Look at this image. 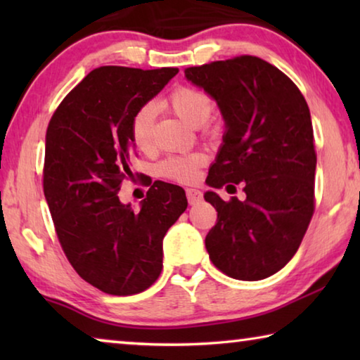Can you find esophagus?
<instances>
[{"label": "esophagus", "instance_id": "esophagus-1", "mask_svg": "<svg viewBox=\"0 0 360 360\" xmlns=\"http://www.w3.org/2000/svg\"><path fill=\"white\" fill-rule=\"evenodd\" d=\"M186 195H187L188 205H197L198 202H202V198H203V193L197 191V188H187Z\"/></svg>", "mask_w": 360, "mask_h": 360}]
</instances>
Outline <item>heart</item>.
Returning a JSON list of instances; mask_svg holds the SVG:
<instances>
[{
  "label": "heart",
  "instance_id": "heart-1",
  "mask_svg": "<svg viewBox=\"0 0 360 360\" xmlns=\"http://www.w3.org/2000/svg\"><path fill=\"white\" fill-rule=\"evenodd\" d=\"M167 106L186 122L187 125L203 127L210 120L214 103L211 96L205 92L187 85L174 89L167 98ZM155 119V106L152 103H146L138 109L131 119L130 131L131 141L135 143L138 149H148L152 144V130H154ZM205 163V155L191 154V155H174L168 157L160 162L158 172L165 178L176 182H192L198 178L200 167Z\"/></svg>",
  "mask_w": 360,
  "mask_h": 360
}]
</instances>
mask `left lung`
Listing matches in <instances>:
<instances>
[{
	"instance_id": "obj_1",
	"label": "left lung",
	"mask_w": 360,
	"mask_h": 360,
	"mask_svg": "<svg viewBox=\"0 0 360 360\" xmlns=\"http://www.w3.org/2000/svg\"><path fill=\"white\" fill-rule=\"evenodd\" d=\"M186 77L217 101L224 143L208 186L243 184L246 198L205 200L217 222L205 246L219 270L241 281L275 275L294 257L314 212L316 150L307 101L276 66L252 56L186 68Z\"/></svg>"
}]
</instances>
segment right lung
I'll return each mask as SVG.
<instances>
[{
    "mask_svg": "<svg viewBox=\"0 0 360 360\" xmlns=\"http://www.w3.org/2000/svg\"><path fill=\"white\" fill-rule=\"evenodd\" d=\"M178 71L100 66L49 122L42 186L53 227L77 275L105 294H139L157 281L163 236L187 208L182 187L162 181L139 211L117 197L131 178L133 115Z\"/></svg>",
    "mask_w": 360,
    "mask_h": 360,
    "instance_id": "add662e5",
    "label": "right lung"
}]
</instances>
